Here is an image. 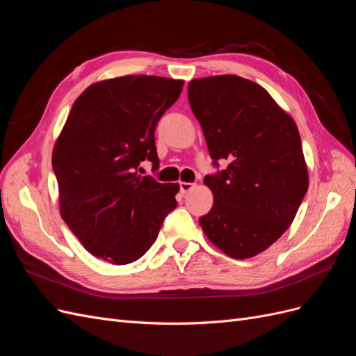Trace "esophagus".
<instances>
[{"label":"esophagus","mask_w":356,"mask_h":356,"mask_svg":"<svg viewBox=\"0 0 356 356\" xmlns=\"http://www.w3.org/2000/svg\"><path fill=\"white\" fill-rule=\"evenodd\" d=\"M193 187H195L193 182H179V190H181L182 195H186V193L190 191Z\"/></svg>","instance_id":"obj_1"}]
</instances>
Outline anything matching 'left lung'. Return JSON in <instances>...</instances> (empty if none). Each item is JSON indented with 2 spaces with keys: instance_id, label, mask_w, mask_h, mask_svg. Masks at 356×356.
Segmentation results:
<instances>
[{
  "instance_id": "8db88e82",
  "label": "left lung",
  "mask_w": 356,
  "mask_h": 356,
  "mask_svg": "<svg viewBox=\"0 0 356 356\" xmlns=\"http://www.w3.org/2000/svg\"><path fill=\"white\" fill-rule=\"evenodd\" d=\"M188 102L218 169L204 177L213 204L202 229L229 257L260 254L286 232L309 187L297 126L261 86L238 75L191 80Z\"/></svg>"
}]
</instances>
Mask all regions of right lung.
I'll use <instances>...</instances> for the list:
<instances>
[{"instance_id":"right-lung-1","label":"right lung","mask_w":356,"mask_h":356,"mask_svg":"<svg viewBox=\"0 0 356 356\" xmlns=\"http://www.w3.org/2000/svg\"><path fill=\"white\" fill-rule=\"evenodd\" d=\"M182 80L126 75L92 84L74 102L53 149L60 215L92 255L113 264L141 258L177 208L178 184L138 170L159 169L154 132Z\"/></svg>"}]
</instances>
